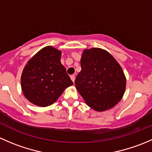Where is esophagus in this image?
I'll return each mask as SVG.
<instances>
[{"mask_svg":"<svg viewBox=\"0 0 152 152\" xmlns=\"http://www.w3.org/2000/svg\"><path fill=\"white\" fill-rule=\"evenodd\" d=\"M70 79H71V80L73 81V82H74L75 79H76V76H75V75H71V76H70Z\"/></svg>","mask_w":152,"mask_h":152,"instance_id":"obj_1","label":"esophagus"}]
</instances>
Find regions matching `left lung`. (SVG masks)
<instances>
[{
    "mask_svg": "<svg viewBox=\"0 0 152 152\" xmlns=\"http://www.w3.org/2000/svg\"><path fill=\"white\" fill-rule=\"evenodd\" d=\"M81 67L75 85L89 107L102 112L120 102L125 92L126 77L118 62L109 52L99 48L85 50Z\"/></svg>",
    "mask_w": 152,
    "mask_h": 152,
    "instance_id": "obj_1",
    "label": "left lung"
}]
</instances>
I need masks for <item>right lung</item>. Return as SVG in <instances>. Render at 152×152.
I'll list each match as a JSON object with an SVG mask.
<instances>
[{"mask_svg": "<svg viewBox=\"0 0 152 152\" xmlns=\"http://www.w3.org/2000/svg\"><path fill=\"white\" fill-rule=\"evenodd\" d=\"M60 50L51 46L41 49L23 70L21 88L30 102L39 107L54 103L64 90L73 85L60 62Z\"/></svg>", "mask_w": 152, "mask_h": 152, "instance_id": "1", "label": "right lung"}]
</instances>
